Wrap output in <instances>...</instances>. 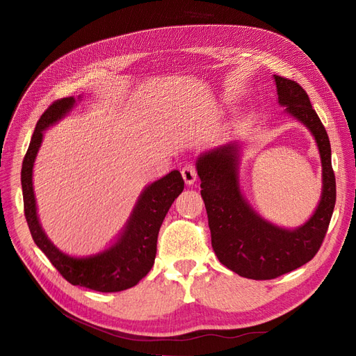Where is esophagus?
<instances>
[{"label":"esophagus","instance_id":"34e87169","mask_svg":"<svg viewBox=\"0 0 356 356\" xmlns=\"http://www.w3.org/2000/svg\"><path fill=\"white\" fill-rule=\"evenodd\" d=\"M181 175H182V178H184L186 184L191 186V184H195V181L197 179V170L193 165H186L181 170Z\"/></svg>","mask_w":356,"mask_h":356}]
</instances>
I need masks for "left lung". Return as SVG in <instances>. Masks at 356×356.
I'll use <instances>...</instances> for the list:
<instances>
[{"mask_svg": "<svg viewBox=\"0 0 356 356\" xmlns=\"http://www.w3.org/2000/svg\"><path fill=\"white\" fill-rule=\"evenodd\" d=\"M275 81L279 104L309 127L319 148L324 186L310 220L296 230H285L264 221L251 209L239 188L236 144L213 149L197 161L213 251L225 267L255 281L275 279L310 261L324 242L336 204V177L325 127L297 81L281 75H275Z\"/></svg>", "mask_w": 356, "mask_h": 356, "instance_id": "1", "label": "left lung"}]
</instances>
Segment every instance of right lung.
Here are the masks:
<instances>
[{"instance_id":"add662e5","label":"right lung","mask_w":356,"mask_h":356,"mask_svg":"<svg viewBox=\"0 0 356 356\" xmlns=\"http://www.w3.org/2000/svg\"><path fill=\"white\" fill-rule=\"evenodd\" d=\"M74 98H62L49 105L37 122L28 152L22 163L24 211L32 239L46 254L63 279L72 285L86 286L99 293H117L135 286L152 270L157 251V236L170 204L184 190V179L178 170L148 186L139 197L124 233L108 250L86 258H75L60 252L42 232L32 188V168L42 141V131L65 115L74 105Z\"/></svg>"}]
</instances>
